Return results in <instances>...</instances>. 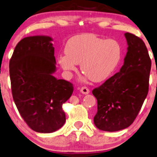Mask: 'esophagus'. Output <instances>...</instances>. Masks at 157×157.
<instances>
[{
  "mask_svg": "<svg viewBox=\"0 0 157 157\" xmlns=\"http://www.w3.org/2000/svg\"><path fill=\"white\" fill-rule=\"evenodd\" d=\"M80 92L83 94H88L90 93V90L86 87H82V88H80Z\"/></svg>",
  "mask_w": 157,
  "mask_h": 157,
  "instance_id": "obj_1",
  "label": "esophagus"
}]
</instances>
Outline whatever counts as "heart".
Here are the masks:
<instances>
[{"label":"heart","mask_w":157,"mask_h":157,"mask_svg":"<svg viewBox=\"0 0 157 157\" xmlns=\"http://www.w3.org/2000/svg\"><path fill=\"white\" fill-rule=\"evenodd\" d=\"M66 54L59 55L58 61L69 74L81 70L94 82L106 80L119 66L122 58L120 44L114 39L105 40L92 34L72 37L66 45Z\"/></svg>","instance_id":"b5f03b06"}]
</instances>
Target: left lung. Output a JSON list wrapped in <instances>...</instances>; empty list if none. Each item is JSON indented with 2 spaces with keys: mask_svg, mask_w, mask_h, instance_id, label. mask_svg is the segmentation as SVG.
Listing matches in <instances>:
<instances>
[{
  "mask_svg": "<svg viewBox=\"0 0 157 157\" xmlns=\"http://www.w3.org/2000/svg\"><path fill=\"white\" fill-rule=\"evenodd\" d=\"M128 48L119 72L92 90L98 100L94 125L105 132L130 126L146 98L149 88L151 60L144 42L133 34L125 33Z\"/></svg>",
  "mask_w": 157,
  "mask_h": 157,
  "instance_id": "8db88e82",
  "label": "left lung"
}]
</instances>
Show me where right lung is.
<instances>
[{"label":"right lung","mask_w":157,"mask_h":157,"mask_svg":"<svg viewBox=\"0 0 157 157\" xmlns=\"http://www.w3.org/2000/svg\"><path fill=\"white\" fill-rule=\"evenodd\" d=\"M53 38H24L10 60L13 98L27 125L39 133H52L66 122L63 104L73 92L72 83L57 79Z\"/></svg>","instance_id":"right-lung-1"}]
</instances>
